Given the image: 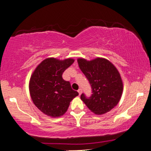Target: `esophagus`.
I'll use <instances>...</instances> for the list:
<instances>
[{"mask_svg": "<svg viewBox=\"0 0 151 151\" xmlns=\"http://www.w3.org/2000/svg\"><path fill=\"white\" fill-rule=\"evenodd\" d=\"M78 93H79V95H80L81 93H82V89L79 88V89H78Z\"/></svg>", "mask_w": 151, "mask_h": 151, "instance_id": "1", "label": "esophagus"}]
</instances>
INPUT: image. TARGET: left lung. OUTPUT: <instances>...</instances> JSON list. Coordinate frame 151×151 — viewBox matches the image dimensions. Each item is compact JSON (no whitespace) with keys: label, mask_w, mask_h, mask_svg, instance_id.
Returning a JSON list of instances; mask_svg holds the SVG:
<instances>
[{"label":"left lung","mask_w":151,"mask_h":151,"mask_svg":"<svg viewBox=\"0 0 151 151\" xmlns=\"http://www.w3.org/2000/svg\"><path fill=\"white\" fill-rule=\"evenodd\" d=\"M78 63L90 83L93 93L90 97L82 93L81 99L96 114L110 112L119 102L123 93V81L119 71L106 58H78Z\"/></svg>","instance_id":"8db88e82"}]
</instances>
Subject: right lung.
<instances>
[{
	"label": "right lung",
	"mask_w": 151,
	"mask_h": 151,
	"mask_svg": "<svg viewBox=\"0 0 151 151\" xmlns=\"http://www.w3.org/2000/svg\"><path fill=\"white\" fill-rule=\"evenodd\" d=\"M74 60H60L48 58L43 60L32 73L29 82L31 99L37 108L51 117H59L68 109L77 91L71 88L70 82L63 79V73L73 64Z\"/></svg>",
	"instance_id": "right-lung-1"
}]
</instances>
